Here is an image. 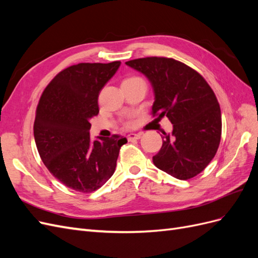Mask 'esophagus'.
<instances>
[{
    "label": "esophagus",
    "mask_w": 258,
    "mask_h": 258,
    "mask_svg": "<svg viewBox=\"0 0 258 258\" xmlns=\"http://www.w3.org/2000/svg\"><path fill=\"white\" fill-rule=\"evenodd\" d=\"M141 137H142V134H130V135H128L127 138L129 141H134V140L141 139Z\"/></svg>",
    "instance_id": "obj_1"
}]
</instances>
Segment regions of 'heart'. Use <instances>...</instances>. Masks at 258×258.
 <instances>
[{"mask_svg": "<svg viewBox=\"0 0 258 258\" xmlns=\"http://www.w3.org/2000/svg\"><path fill=\"white\" fill-rule=\"evenodd\" d=\"M136 79H139V77H132V79H129V80H136Z\"/></svg>", "mask_w": 258, "mask_h": 258, "instance_id": "obj_1", "label": "heart"}]
</instances>
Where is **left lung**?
Listing matches in <instances>:
<instances>
[{"label": "left lung", "mask_w": 258, "mask_h": 258, "mask_svg": "<svg viewBox=\"0 0 258 258\" xmlns=\"http://www.w3.org/2000/svg\"><path fill=\"white\" fill-rule=\"evenodd\" d=\"M142 73L154 92L153 114L167 116L172 132H163L154 165L178 179L196 176L213 159L220 145L222 115L217 99L199 73L170 58L148 57L127 61Z\"/></svg>", "instance_id": "1"}]
</instances>
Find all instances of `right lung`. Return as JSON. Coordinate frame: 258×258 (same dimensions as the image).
Returning <instances> with one entry per match:
<instances>
[{
  "label": "right lung",
  "instance_id": "1",
  "mask_svg": "<svg viewBox=\"0 0 258 258\" xmlns=\"http://www.w3.org/2000/svg\"><path fill=\"white\" fill-rule=\"evenodd\" d=\"M79 63L61 71L45 88L36 108L34 139L49 172L69 188L95 191L115 172L120 136L90 139V119L98 115L100 91L120 67Z\"/></svg>",
  "mask_w": 258,
  "mask_h": 258
}]
</instances>
